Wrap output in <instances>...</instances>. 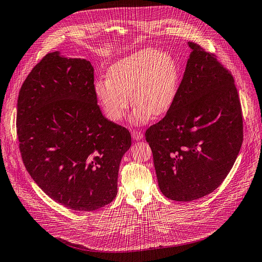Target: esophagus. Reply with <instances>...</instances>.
<instances>
[{"instance_id": "1", "label": "esophagus", "mask_w": 262, "mask_h": 262, "mask_svg": "<svg viewBox=\"0 0 262 262\" xmlns=\"http://www.w3.org/2000/svg\"><path fill=\"white\" fill-rule=\"evenodd\" d=\"M132 137L135 140H139V139H142L144 137V134L142 132H139V131H133L132 132Z\"/></svg>"}]
</instances>
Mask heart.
<instances>
[{
	"instance_id": "b5f03b06",
	"label": "heart",
	"mask_w": 262,
	"mask_h": 262,
	"mask_svg": "<svg viewBox=\"0 0 262 262\" xmlns=\"http://www.w3.org/2000/svg\"><path fill=\"white\" fill-rule=\"evenodd\" d=\"M107 76L96 80L94 91L111 122L122 120L133 100L136 107L130 122L146 124L152 116L166 115L178 93L179 70L175 59L154 49L139 50L119 59L108 69Z\"/></svg>"
}]
</instances>
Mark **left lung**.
Wrapping results in <instances>:
<instances>
[{
	"instance_id": "left-lung-1",
	"label": "left lung",
	"mask_w": 262,
	"mask_h": 262,
	"mask_svg": "<svg viewBox=\"0 0 262 262\" xmlns=\"http://www.w3.org/2000/svg\"><path fill=\"white\" fill-rule=\"evenodd\" d=\"M192 49L175 103L146 132L158 187L176 201L216 190L243 145V113L232 74L214 54Z\"/></svg>"
}]
</instances>
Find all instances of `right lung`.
Here are the masks:
<instances>
[{"label": "right lung", "mask_w": 262, "mask_h": 262, "mask_svg": "<svg viewBox=\"0 0 262 262\" xmlns=\"http://www.w3.org/2000/svg\"><path fill=\"white\" fill-rule=\"evenodd\" d=\"M94 69L85 58L48 53L17 97L16 128L23 163L50 198L87 212L115 198L130 132L97 106Z\"/></svg>", "instance_id": "1"}]
</instances>
